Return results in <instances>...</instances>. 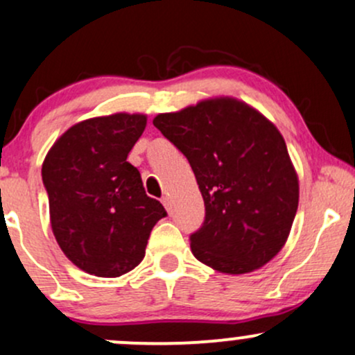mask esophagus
I'll use <instances>...</instances> for the list:
<instances>
[{"label":"esophagus","instance_id":"1","mask_svg":"<svg viewBox=\"0 0 355 355\" xmlns=\"http://www.w3.org/2000/svg\"><path fill=\"white\" fill-rule=\"evenodd\" d=\"M162 202H163V206H165L168 211H170V207H171V202H170V197L168 196H163L162 197Z\"/></svg>","mask_w":355,"mask_h":355}]
</instances>
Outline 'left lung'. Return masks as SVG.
<instances>
[{"mask_svg": "<svg viewBox=\"0 0 355 355\" xmlns=\"http://www.w3.org/2000/svg\"><path fill=\"white\" fill-rule=\"evenodd\" d=\"M153 124L189 159L202 193L204 223L190 234L193 257L225 274L252 272L274 259L300 200L277 128L234 98L159 114Z\"/></svg>", "mask_w": 355, "mask_h": 355, "instance_id": "obj_1", "label": "left lung"}]
</instances>
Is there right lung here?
I'll list each match as a JSON object with an SVG mask.
<instances>
[{
	"label": "right lung",
	"mask_w": 355,
	"mask_h": 355,
	"mask_svg": "<svg viewBox=\"0 0 355 355\" xmlns=\"http://www.w3.org/2000/svg\"><path fill=\"white\" fill-rule=\"evenodd\" d=\"M146 115L114 114L73 125L42 165L51 226L71 262L98 277H119L144 259L153 226L165 218L146 196L128 155Z\"/></svg>",
	"instance_id": "obj_1"
}]
</instances>
